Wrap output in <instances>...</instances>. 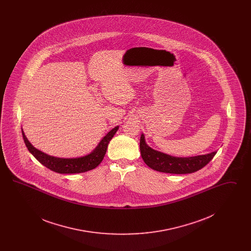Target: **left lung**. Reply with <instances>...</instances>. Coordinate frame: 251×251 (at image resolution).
Instances as JSON below:
<instances>
[{
	"instance_id": "obj_1",
	"label": "left lung",
	"mask_w": 251,
	"mask_h": 251,
	"mask_svg": "<svg viewBox=\"0 0 251 251\" xmlns=\"http://www.w3.org/2000/svg\"><path fill=\"white\" fill-rule=\"evenodd\" d=\"M140 152L148 167L156 171L171 174H189L205 167L215 155L214 151L205 155L175 157L158 151L146 143L144 133L140 137Z\"/></svg>"
}]
</instances>
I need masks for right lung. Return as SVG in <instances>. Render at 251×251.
<instances>
[{"label": "right lung", "instance_id": "1", "mask_svg": "<svg viewBox=\"0 0 251 251\" xmlns=\"http://www.w3.org/2000/svg\"><path fill=\"white\" fill-rule=\"evenodd\" d=\"M120 126H116L107 134L99 142L95 149L88 154L76 157V158H59L54 156L49 155L47 153L36 149L27 137L23 131V137L24 143L26 145L28 151L31 154L36 158V160L42 164L44 167H48L49 169L60 173V174H74V173H83L94 169L98 167L107 151L108 144L110 140L113 138L115 133L118 131Z\"/></svg>", "mask_w": 251, "mask_h": 251}]
</instances>
